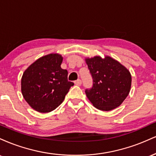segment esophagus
Listing matches in <instances>:
<instances>
[{
  "instance_id": "34e87169",
  "label": "esophagus",
  "mask_w": 156,
  "mask_h": 156,
  "mask_svg": "<svg viewBox=\"0 0 156 156\" xmlns=\"http://www.w3.org/2000/svg\"><path fill=\"white\" fill-rule=\"evenodd\" d=\"M81 83H82V81H81V80H80V79H78V80H76V81H75V84H76V85H77V86L81 85Z\"/></svg>"
}]
</instances>
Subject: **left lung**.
<instances>
[{
  "instance_id": "left-lung-1",
  "label": "left lung",
  "mask_w": 156,
  "mask_h": 156,
  "mask_svg": "<svg viewBox=\"0 0 156 156\" xmlns=\"http://www.w3.org/2000/svg\"><path fill=\"white\" fill-rule=\"evenodd\" d=\"M92 78V87L86 89L95 108L111 111L122 104L130 92L131 76L124 66L109 56L86 59Z\"/></svg>"
}]
</instances>
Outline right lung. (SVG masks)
Masks as SVG:
<instances>
[{
  "mask_svg": "<svg viewBox=\"0 0 156 156\" xmlns=\"http://www.w3.org/2000/svg\"><path fill=\"white\" fill-rule=\"evenodd\" d=\"M63 58L49 54L34 62L23 73L21 90L32 108L41 113L53 111L64 101L73 82L67 79L68 72L62 69Z\"/></svg>",
  "mask_w": 156,
  "mask_h": 156,
  "instance_id": "1",
  "label": "right lung"
}]
</instances>
